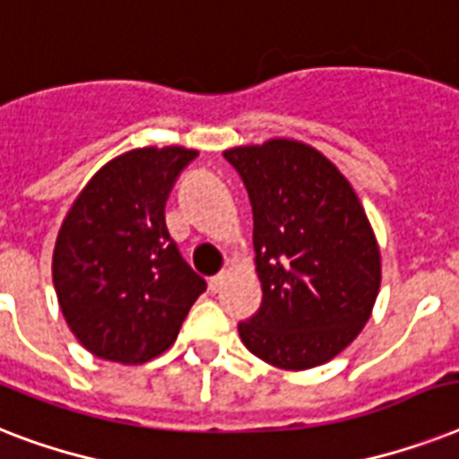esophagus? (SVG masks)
Here are the masks:
<instances>
[{
  "instance_id": "obj_1",
  "label": "esophagus",
  "mask_w": 459,
  "mask_h": 459,
  "mask_svg": "<svg viewBox=\"0 0 459 459\" xmlns=\"http://www.w3.org/2000/svg\"><path fill=\"white\" fill-rule=\"evenodd\" d=\"M226 279H229V273L226 272L216 273L214 279H209V290H212V293H219L223 288V283H226Z\"/></svg>"
}]
</instances>
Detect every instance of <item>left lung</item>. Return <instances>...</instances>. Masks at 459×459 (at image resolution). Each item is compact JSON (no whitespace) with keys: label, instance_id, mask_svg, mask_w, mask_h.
<instances>
[{"label":"left lung","instance_id":"1","mask_svg":"<svg viewBox=\"0 0 459 459\" xmlns=\"http://www.w3.org/2000/svg\"><path fill=\"white\" fill-rule=\"evenodd\" d=\"M250 195L262 307L238 333L279 369L333 359L369 321L381 252L362 202L335 164L300 140L226 150Z\"/></svg>","mask_w":459,"mask_h":459}]
</instances>
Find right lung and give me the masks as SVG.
<instances>
[{
  "label": "right lung",
  "instance_id": "1",
  "mask_svg": "<svg viewBox=\"0 0 459 459\" xmlns=\"http://www.w3.org/2000/svg\"><path fill=\"white\" fill-rule=\"evenodd\" d=\"M187 147L118 154L88 180L61 223L54 290L68 328L95 357L143 364L178 338L204 279L169 236L164 207Z\"/></svg>",
  "mask_w": 459,
  "mask_h": 459
}]
</instances>
